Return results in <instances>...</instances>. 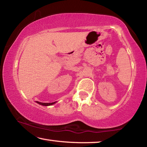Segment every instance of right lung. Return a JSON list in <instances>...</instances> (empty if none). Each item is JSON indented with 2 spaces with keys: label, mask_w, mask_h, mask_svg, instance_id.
<instances>
[{
  "label": "right lung",
  "mask_w": 147,
  "mask_h": 147,
  "mask_svg": "<svg viewBox=\"0 0 147 147\" xmlns=\"http://www.w3.org/2000/svg\"><path fill=\"white\" fill-rule=\"evenodd\" d=\"M37 103H38L39 104H40V105H42V106H51V105H53L54 104H55L56 102H51V103H43V102H40L37 101Z\"/></svg>",
  "instance_id": "obj_1"
}]
</instances>
